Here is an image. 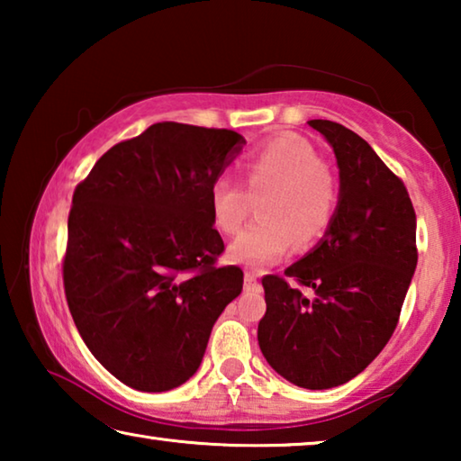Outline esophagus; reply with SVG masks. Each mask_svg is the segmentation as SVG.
<instances>
[{"mask_svg": "<svg viewBox=\"0 0 461 461\" xmlns=\"http://www.w3.org/2000/svg\"><path fill=\"white\" fill-rule=\"evenodd\" d=\"M244 283H246V288L248 291H260V283H258V275L252 270H246L244 275Z\"/></svg>", "mask_w": 461, "mask_h": 461, "instance_id": "esophagus-1", "label": "esophagus"}]
</instances>
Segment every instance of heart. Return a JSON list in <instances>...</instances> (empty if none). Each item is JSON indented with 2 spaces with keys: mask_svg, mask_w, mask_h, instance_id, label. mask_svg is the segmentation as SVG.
<instances>
[{
  "mask_svg": "<svg viewBox=\"0 0 461 461\" xmlns=\"http://www.w3.org/2000/svg\"><path fill=\"white\" fill-rule=\"evenodd\" d=\"M244 188L231 178H220L209 193L215 228L236 233L258 199L260 220L233 240L228 256L246 267H267L283 258L294 241L301 248L325 236L338 207V185L330 168L307 142L280 138L248 154L240 162Z\"/></svg>",
  "mask_w": 461,
  "mask_h": 461,
  "instance_id": "obj_1",
  "label": "heart"
}]
</instances>
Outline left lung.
I'll return each mask as SVG.
<instances>
[{"label":"left lung","mask_w":461,"mask_h":461,"mask_svg":"<svg viewBox=\"0 0 461 461\" xmlns=\"http://www.w3.org/2000/svg\"><path fill=\"white\" fill-rule=\"evenodd\" d=\"M330 142L339 168L333 221L319 244L262 278L267 313L258 343L280 376L325 390L357 376L393 335L417 268V217L407 189L372 146L330 120H309Z\"/></svg>","instance_id":"obj_1"}]
</instances>
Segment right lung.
Returning a JSON list of instances; mask_svg holds the SVG:
<instances>
[{"instance_id": "right-lung-1", "label": "right lung", "mask_w": 461, "mask_h": 461, "mask_svg": "<svg viewBox=\"0 0 461 461\" xmlns=\"http://www.w3.org/2000/svg\"><path fill=\"white\" fill-rule=\"evenodd\" d=\"M238 131L154 123L77 185L62 280L73 321L123 384L165 393L197 372L217 317L244 286L215 267L209 193L241 152Z\"/></svg>"}]
</instances>
